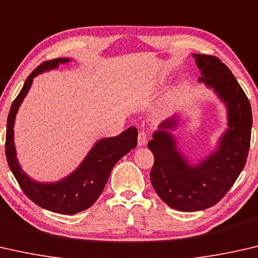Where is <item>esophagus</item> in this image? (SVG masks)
Segmentation results:
<instances>
[{"instance_id": "obj_1", "label": "esophagus", "mask_w": 258, "mask_h": 258, "mask_svg": "<svg viewBox=\"0 0 258 258\" xmlns=\"http://www.w3.org/2000/svg\"><path fill=\"white\" fill-rule=\"evenodd\" d=\"M147 143V134L141 132L138 134V146H144Z\"/></svg>"}]
</instances>
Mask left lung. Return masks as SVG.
Instances as JSON below:
<instances>
[{"instance_id":"8db88e82","label":"left lung","mask_w":258,"mask_h":258,"mask_svg":"<svg viewBox=\"0 0 258 258\" xmlns=\"http://www.w3.org/2000/svg\"><path fill=\"white\" fill-rule=\"evenodd\" d=\"M192 56L199 82L224 104L227 121L215 150L198 161H189L172 134L179 113L164 120L147 144L154 155L151 183L160 199L180 212L204 210L222 200L246 164L252 125L250 103L229 67L217 57Z\"/></svg>"}]
</instances>
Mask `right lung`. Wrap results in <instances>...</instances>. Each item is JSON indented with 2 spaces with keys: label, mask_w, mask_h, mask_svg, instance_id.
<instances>
[{
  "label": "right lung",
  "mask_w": 258,
  "mask_h": 258,
  "mask_svg": "<svg viewBox=\"0 0 258 258\" xmlns=\"http://www.w3.org/2000/svg\"><path fill=\"white\" fill-rule=\"evenodd\" d=\"M71 61L70 58H57L42 62L32 72L11 105L7 121L6 139L8 163L24 193L41 208L64 215L78 214L95 204L103 192L115 163L136 147L138 135L136 126H130L119 136L99 139L88 152L82 162L70 175L57 181H37L23 170L17 158L15 145L14 128L18 109L31 89L34 78Z\"/></svg>",
  "instance_id": "obj_1"
}]
</instances>
